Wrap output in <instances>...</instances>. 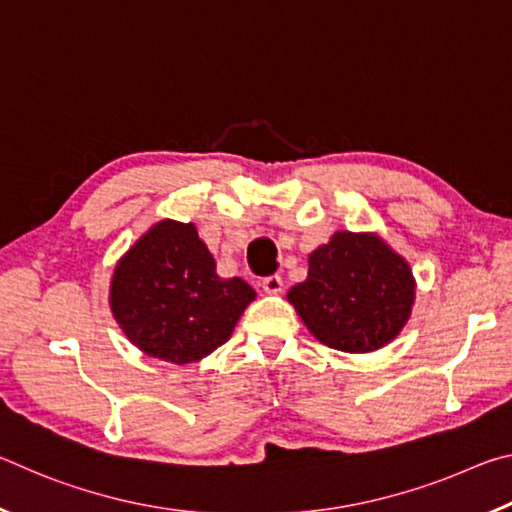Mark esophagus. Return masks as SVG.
Returning <instances> with one entry per match:
<instances>
[{
  "label": "esophagus",
  "instance_id": "34e87169",
  "mask_svg": "<svg viewBox=\"0 0 512 512\" xmlns=\"http://www.w3.org/2000/svg\"><path fill=\"white\" fill-rule=\"evenodd\" d=\"M282 287H284V282H282L280 275H268L262 280V289L266 293H280Z\"/></svg>",
  "mask_w": 512,
  "mask_h": 512
}]
</instances>
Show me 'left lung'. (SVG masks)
Listing matches in <instances>:
<instances>
[{"mask_svg":"<svg viewBox=\"0 0 512 512\" xmlns=\"http://www.w3.org/2000/svg\"><path fill=\"white\" fill-rule=\"evenodd\" d=\"M409 264L375 235L336 232L309 255V275L289 302L327 348L372 352L391 343L411 316Z\"/></svg>","mask_w":512,"mask_h":512,"instance_id":"left-lung-1","label":"left lung"}]
</instances>
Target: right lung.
<instances>
[{
	"label": "right lung",
	"mask_w": 512,
	"mask_h": 512,
	"mask_svg": "<svg viewBox=\"0 0 512 512\" xmlns=\"http://www.w3.org/2000/svg\"><path fill=\"white\" fill-rule=\"evenodd\" d=\"M255 291L216 275L192 223L160 221L117 264L110 307L128 339L149 357L192 363L230 339Z\"/></svg>",
	"instance_id": "obj_1"
}]
</instances>
